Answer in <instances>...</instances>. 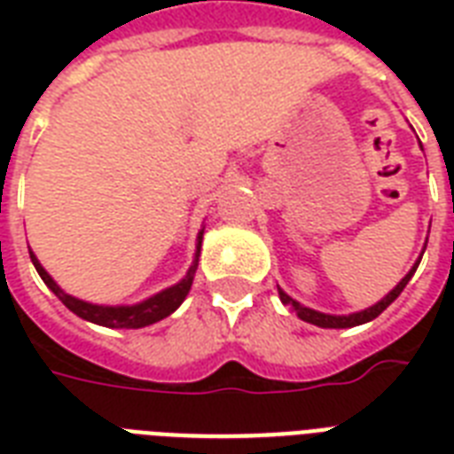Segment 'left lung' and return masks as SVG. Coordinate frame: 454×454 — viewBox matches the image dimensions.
<instances>
[{"instance_id":"8db88e82","label":"left lung","mask_w":454,"mask_h":454,"mask_svg":"<svg viewBox=\"0 0 454 454\" xmlns=\"http://www.w3.org/2000/svg\"><path fill=\"white\" fill-rule=\"evenodd\" d=\"M419 262H422V256L417 259V263L412 266V269H410L408 276L403 278L401 283L395 285L394 290L388 292L387 297L381 299V301H377L374 306H370V309H365V310H358V313H348V316H330V313H320V310H313V309H309V306H301L299 301H294L292 297H287V294H285L280 287H278V294H280V301L287 303V306H292V309H294V313H297L301 320H306V323L317 325V327H334V330H341V327H356V325H363V323H370V320H374V317L380 316L381 310L387 309V306H391V303L398 299V294H401V292L405 290V285L410 283V278L415 276V270H417V266H419Z\"/></svg>"}]
</instances>
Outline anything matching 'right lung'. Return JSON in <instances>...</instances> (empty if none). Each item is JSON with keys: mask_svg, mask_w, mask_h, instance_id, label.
Listing matches in <instances>:
<instances>
[{"mask_svg": "<svg viewBox=\"0 0 454 454\" xmlns=\"http://www.w3.org/2000/svg\"><path fill=\"white\" fill-rule=\"evenodd\" d=\"M202 233L205 231H200L198 235V252H195V262L188 269L185 278L181 283H176L174 287H167L155 297L145 299L141 303H134V306H98V303H89L82 301V299H74L70 294L60 290L59 285L53 283V278L42 269V263L37 262V256L30 252V259L35 263V269H37L39 278L44 280V285L49 290L60 299V301L66 303L67 309L73 310L74 316L84 317L89 323L103 325V327H117V330H138V327H145V325H153L157 320H162V317L171 316L174 310L184 303V299L188 297V292H191L192 278H195V270H198V256H200V245H202Z\"/></svg>", "mask_w": 454, "mask_h": 454, "instance_id": "obj_1", "label": "right lung"}]
</instances>
